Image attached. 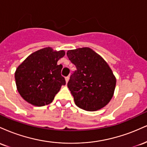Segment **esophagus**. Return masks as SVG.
I'll list each match as a JSON object with an SVG mask.
<instances>
[{"instance_id":"34e87169","label":"esophagus","mask_w":147,"mask_h":147,"mask_svg":"<svg viewBox=\"0 0 147 147\" xmlns=\"http://www.w3.org/2000/svg\"><path fill=\"white\" fill-rule=\"evenodd\" d=\"M65 82H66V83H68V81H69V79H70V77H69V76H68V77H65Z\"/></svg>"}]
</instances>
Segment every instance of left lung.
Here are the masks:
<instances>
[{"label": "left lung", "instance_id": "obj_1", "mask_svg": "<svg viewBox=\"0 0 147 147\" xmlns=\"http://www.w3.org/2000/svg\"><path fill=\"white\" fill-rule=\"evenodd\" d=\"M77 70L70 76L68 87L75 104L87 111H95L109 104L113 96L116 79L100 55L89 48L67 52Z\"/></svg>", "mask_w": 147, "mask_h": 147}]
</instances>
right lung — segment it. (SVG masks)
Instances as JSON below:
<instances>
[{"instance_id": "1", "label": "right lung", "mask_w": 147, "mask_h": 147, "mask_svg": "<svg viewBox=\"0 0 147 147\" xmlns=\"http://www.w3.org/2000/svg\"><path fill=\"white\" fill-rule=\"evenodd\" d=\"M63 50L56 51L48 47L33 52L15 72L17 90L26 102L34 106L50 104L65 80L61 75V64L57 61L64 57Z\"/></svg>"}]
</instances>
